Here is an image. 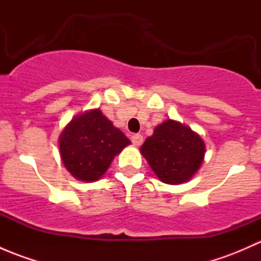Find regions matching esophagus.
<instances>
[{
  "instance_id": "1",
  "label": "esophagus",
  "mask_w": 261,
  "mask_h": 261,
  "mask_svg": "<svg viewBox=\"0 0 261 261\" xmlns=\"http://www.w3.org/2000/svg\"><path fill=\"white\" fill-rule=\"evenodd\" d=\"M131 141H133L134 145L140 146L141 144H143L144 138H143V135H140V134H134V135L131 136Z\"/></svg>"
}]
</instances>
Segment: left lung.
<instances>
[{
	"label": "left lung",
	"mask_w": 261,
	"mask_h": 261,
	"mask_svg": "<svg viewBox=\"0 0 261 261\" xmlns=\"http://www.w3.org/2000/svg\"><path fill=\"white\" fill-rule=\"evenodd\" d=\"M140 151L163 183L180 184L201 168L206 146L201 136L188 126L167 120L155 127Z\"/></svg>",
	"instance_id": "left-lung-1"
}]
</instances>
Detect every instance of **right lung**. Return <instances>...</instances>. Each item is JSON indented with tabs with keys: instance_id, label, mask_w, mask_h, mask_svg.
<instances>
[{
	"instance_id": "obj_1",
	"label": "right lung",
	"mask_w": 261,
	"mask_h": 261,
	"mask_svg": "<svg viewBox=\"0 0 261 261\" xmlns=\"http://www.w3.org/2000/svg\"><path fill=\"white\" fill-rule=\"evenodd\" d=\"M128 144L122 131L98 109L75 116L59 136L63 164L73 177L83 181L99 179Z\"/></svg>"
}]
</instances>
